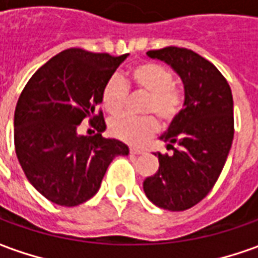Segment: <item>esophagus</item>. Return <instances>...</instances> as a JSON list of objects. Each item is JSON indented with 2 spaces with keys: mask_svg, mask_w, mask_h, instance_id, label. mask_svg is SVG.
<instances>
[{
  "mask_svg": "<svg viewBox=\"0 0 258 258\" xmlns=\"http://www.w3.org/2000/svg\"><path fill=\"white\" fill-rule=\"evenodd\" d=\"M141 153H143V150H140V149H134V147H131V149H130V154L137 156V154H141Z\"/></svg>",
  "mask_w": 258,
  "mask_h": 258,
  "instance_id": "esophagus-1",
  "label": "esophagus"
}]
</instances>
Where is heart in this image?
<instances>
[{
  "instance_id": "1",
  "label": "heart",
  "mask_w": 258,
  "mask_h": 258,
  "mask_svg": "<svg viewBox=\"0 0 258 258\" xmlns=\"http://www.w3.org/2000/svg\"><path fill=\"white\" fill-rule=\"evenodd\" d=\"M130 81L140 92L149 95L144 114L156 115L164 125L172 124L180 114L185 96L174 86V76L167 68L154 62H143L130 71ZM128 98V86L119 78L112 76L102 89L101 102L109 114L121 112ZM109 133L118 140L128 144H141L157 133L159 122L154 117L136 118L118 115L109 121Z\"/></svg>"
}]
</instances>
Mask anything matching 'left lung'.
Listing matches in <instances>:
<instances>
[{
  "mask_svg": "<svg viewBox=\"0 0 258 258\" xmlns=\"http://www.w3.org/2000/svg\"><path fill=\"white\" fill-rule=\"evenodd\" d=\"M170 64L185 86V104L162 139L173 153L159 157V170L143 183L156 207L185 211L211 192L234 139V102L222 73L195 51L169 46L147 51Z\"/></svg>",
  "mask_w": 258,
  "mask_h": 258,
  "instance_id": "1",
  "label": "left lung"
}]
</instances>
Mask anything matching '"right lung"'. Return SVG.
I'll return each mask as SVG.
<instances>
[{
  "instance_id": "right-lung-1",
  "label": "right lung",
  "mask_w": 258,
  "mask_h": 258,
  "mask_svg": "<svg viewBox=\"0 0 258 258\" xmlns=\"http://www.w3.org/2000/svg\"><path fill=\"white\" fill-rule=\"evenodd\" d=\"M128 54L111 56L68 49L34 73L18 98L14 114L16 154L28 182L44 198L62 207H76L99 190L115 156L128 147L104 139L101 104L104 85ZM85 117L98 133L77 134Z\"/></svg>"
}]
</instances>
